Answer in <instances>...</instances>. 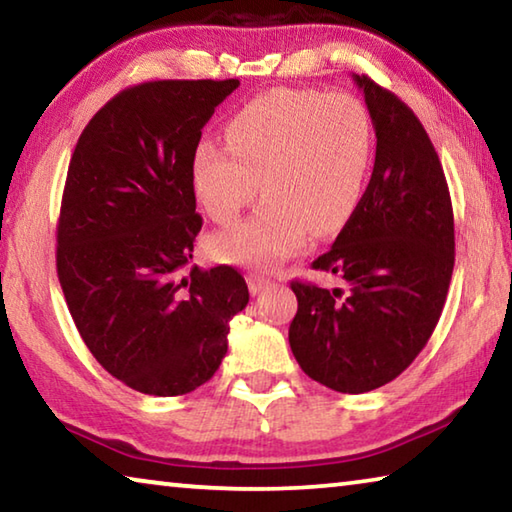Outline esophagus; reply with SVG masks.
<instances>
[{"label":"esophagus","instance_id":"34e87169","mask_svg":"<svg viewBox=\"0 0 512 512\" xmlns=\"http://www.w3.org/2000/svg\"><path fill=\"white\" fill-rule=\"evenodd\" d=\"M268 284H271V280H268V277L262 275V273H250L248 275V289H250V293H253V296H257L259 291L266 289Z\"/></svg>","mask_w":512,"mask_h":512}]
</instances>
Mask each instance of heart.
Here are the masks:
<instances>
[{
	"mask_svg": "<svg viewBox=\"0 0 512 512\" xmlns=\"http://www.w3.org/2000/svg\"><path fill=\"white\" fill-rule=\"evenodd\" d=\"M228 149L203 142L194 187L210 219L230 225L255 201L246 223L212 239L225 262L273 268L309 239L339 232L357 210L372 162V121L350 94L275 90L250 101L225 128Z\"/></svg>",
	"mask_w": 512,
	"mask_h": 512,
	"instance_id": "obj_1",
	"label": "heart"
}]
</instances>
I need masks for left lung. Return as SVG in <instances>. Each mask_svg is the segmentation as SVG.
<instances>
[{"mask_svg": "<svg viewBox=\"0 0 512 512\" xmlns=\"http://www.w3.org/2000/svg\"><path fill=\"white\" fill-rule=\"evenodd\" d=\"M377 135L375 169L334 246L311 268L345 289L293 280L291 352L311 379L368 393L411 366L443 314L454 271V212L443 164L420 119L391 90L354 74Z\"/></svg>", "mask_w": 512, "mask_h": 512, "instance_id": "8db88e82", "label": "left lung"}]
</instances>
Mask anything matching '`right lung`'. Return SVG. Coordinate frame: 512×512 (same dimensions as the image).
Returning a JSON list of instances; mask_svg holds the SVG:
<instances>
[{
	"instance_id": "add662e5",
	"label": "right lung",
	"mask_w": 512,
	"mask_h": 512,
	"mask_svg": "<svg viewBox=\"0 0 512 512\" xmlns=\"http://www.w3.org/2000/svg\"><path fill=\"white\" fill-rule=\"evenodd\" d=\"M225 81H149L112 97L76 142L56 228V271L92 357L144 395L205 384L248 305L232 266H189L194 155Z\"/></svg>"
}]
</instances>
